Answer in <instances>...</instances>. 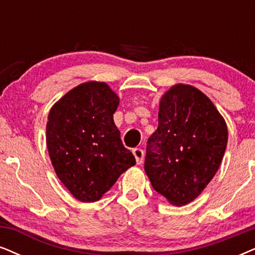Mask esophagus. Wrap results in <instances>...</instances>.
I'll return each mask as SVG.
<instances>
[{"label": "esophagus", "mask_w": 255, "mask_h": 255, "mask_svg": "<svg viewBox=\"0 0 255 255\" xmlns=\"http://www.w3.org/2000/svg\"><path fill=\"white\" fill-rule=\"evenodd\" d=\"M133 154L135 156V160H136L137 165H141V163L143 162V156H144L143 150L141 149V148H135V149L133 150Z\"/></svg>", "instance_id": "1"}]
</instances>
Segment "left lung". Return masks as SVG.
<instances>
[{
  "label": "left lung",
  "instance_id": "left-lung-1",
  "mask_svg": "<svg viewBox=\"0 0 255 255\" xmlns=\"http://www.w3.org/2000/svg\"><path fill=\"white\" fill-rule=\"evenodd\" d=\"M227 138L225 119L201 90L183 83L170 87L147 142L144 170L153 188L173 206L192 202L218 172Z\"/></svg>",
  "mask_w": 255,
  "mask_h": 255
}]
</instances>
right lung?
Instances as JSON below:
<instances>
[{
    "label": "right lung",
    "mask_w": 255,
    "mask_h": 255,
    "mask_svg": "<svg viewBox=\"0 0 255 255\" xmlns=\"http://www.w3.org/2000/svg\"><path fill=\"white\" fill-rule=\"evenodd\" d=\"M120 99L105 82L74 87L53 106L47 148L57 178L82 202H94L135 165L113 114Z\"/></svg>",
    "instance_id": "add662e5"
}]
</instances>
